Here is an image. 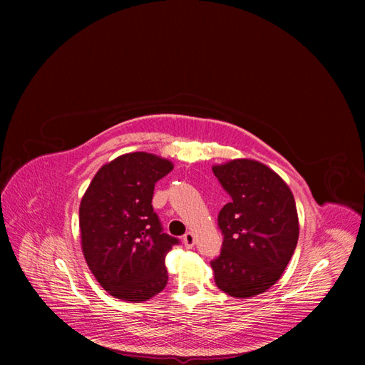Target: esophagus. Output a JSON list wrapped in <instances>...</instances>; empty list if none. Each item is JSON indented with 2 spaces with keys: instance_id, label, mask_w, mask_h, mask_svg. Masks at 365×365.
I'll return each mask as SVG.
<instances>
[{
  "instance_id": "34e87169",
  "label": "esophagus",
  "mask_w": 365,
  "mask_h": 365,
  "mask_svg": "<svg viewBox=\"0 0 365 365\" xmlns=\"http://www.w3.org/2000/svg\"><path fill=\"white\" fill-rule=\"evenodd\" d=\"M183 244H185L186 248H192V247H194V244H195V237H194L192 232H186V234L183 235Z\"/></svg>"
}]
</instances>
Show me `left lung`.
<instances>
[{
	"instance_id": "left-lung-1",
	"label": "left lung",
	"mask_w": 365,
	"mask_h": 365,
	"mask_svg": "<svg viewBox=\"0 0 365 365\" xmlns=\"http://www.w3.org/2000/svg\"><path fill=\"white\" fill-rule=\"evenodd\" d=\"M231 202L217 222L222 252L212 262L219 289L237 299L269 290L289 264L299 240L293 192L274 170L248 158L213 165Z\"/></svg>"
}]
</instances>
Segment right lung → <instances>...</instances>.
<instances>
[{"label": "right lung", "instance_id": "add662e5", "mask_svg": "<svg viewBox=\"0 0 365 365\" xmlns=\"http://www.w3.org/2000/svg\"><path fill=\"white\" fill-rule=\"evenodd\" d=\"M171 170V161L153 153H124L99 168L81 200L83 255L113 297L139 303L167 285L165 255L179 240L163 232L152 197Z\"/></svg>", "mask_w": 365, "mask_h": 365}]
</instances>
